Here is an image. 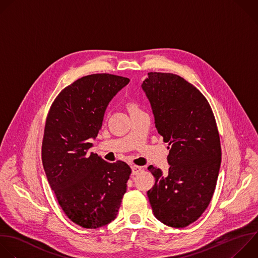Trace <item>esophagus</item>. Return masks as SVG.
I'll return each instance as SVG.
<instances>
[{
  "label": "esophagus",
  "mask_w": 258,
  "mask_h": 258,
  "mask_svg": "<svg viewBox=\"0 0 258 258\" xmlns=\"http://www.w3.org/2000/svg\"><path fill=\"white\" fill-rule=\"evenodd\" d=\"M142 171V167L141 166H137V165H134L132 166V172H133V175H137L139 174Z\"/></svg>",
  "instance_id": "1"
}]
</instances>
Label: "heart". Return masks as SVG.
Segmentation results:
<instances>
[{
    "label": "heart",
    "mask_w": 258,
    "mask_h": 258,
    "mask_svg": "<svg viewBox=\"0 0 258 258\" xmlns=\"http://www.w3.org/2000/svg\"><path fill=\"white\" fill-rule=\"evenodd\" d=\"M137 108H139V107H138V105H137V104H135V103H131V104L128 105V109H130V110L137 109Z\"/></svg>",
    "instance_id": "heart-1"
}]
</instances>
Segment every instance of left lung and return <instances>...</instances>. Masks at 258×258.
<instances>
[{
	"label": "left lung",
	"mask_w": 258,
	"mask_h": 258,
	"mask_svg": "<svg viewBox=\"0 0 258 258\" xmlns=\"http://www.w3.org/2000/svg\"><path fill=\"white\" fill-rule=\"evenodd\" d=\"M155 125L168 143V175L152 165L155 184L147 195L155 217L173 228L196 222L213 198L221 166L217 122L207 98L171 73H148L143 82Z\"/></svg>",
	"instance_id": "1"
}]
</instances>
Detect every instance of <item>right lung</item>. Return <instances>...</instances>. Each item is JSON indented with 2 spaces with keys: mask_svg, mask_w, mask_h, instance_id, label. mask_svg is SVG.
<instances>
[{
  "mask_svg": "<svg viewBox=\"0 0 258 258\" xmlns=\"http://www.w3.org/2000/svg\"><path fill=\"white\" fill-rule=\"evenodd\" d=\"M128 82L111 74L82 77L60 91L46 117L41 158L48 183L66 216L86 229L113 221L126 191L131 167L88 150L108 103Z\"/></svg>",
  "mask_w": 258,
  "mask_h": 258,
  "instance_id": "obj_1",
  "label": "right lung"
}]
</instances>
